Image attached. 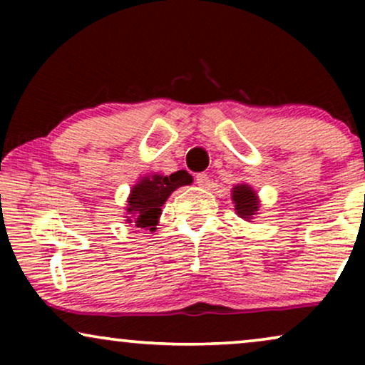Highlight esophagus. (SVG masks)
<instances>
[{
    "mask_svg": "<svg viewBox=\"0 0 365 365\" xmlns=\"http://www.w3.org/2000/svg\"><path fill=\"white\" fill-rule=\"evenodd\" d=\"M209 182H211V179H209V174H206V173L196 174V184H197V186L206 187V186H209Z\"/></svg>",
    "mask_w": 365,
    "mask_h": 365,
    "instance_id": "esophagus-1",
    "label": "esophagus"
}]
</instances>
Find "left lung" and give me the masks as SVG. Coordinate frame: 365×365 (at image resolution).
I'll return each instance as SVG.
<instances>
[{
	"instance_id": "8db88e82",
	"label": "left lung",
	"mask_w": 365,
	"mask_h": 365,
	"mask_svg": "<svg viewBox=\"0 0 365 365\" xmlns=\"http://www.w3.org/2000/svg\"><path fill=\"white\" fill-rule=\"evenodd\" d=\"M232 201L236 204V211L239 217L249 221L254 214L259 211V201L256 192L247 184H241L232 189Z\"/></svg>"
}]
</instances>
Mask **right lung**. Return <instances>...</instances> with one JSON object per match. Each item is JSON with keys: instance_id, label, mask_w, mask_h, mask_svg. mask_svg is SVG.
<instances>
[{"instance_id": "add662e5", "label": "right lung", "mask_w": 365, "mask_h": 365, "mask_svg": "<svg viewBox=\"0 0 365 365\" xmlns=\"http://www.w3.org/2000/svg\"><path fill=\"white\" fill-rule=\"evenodd\" d=\"M189 182H192V178L187 171H178L171 176L154 174L151 178H143L131 189V196L128 199V212L133 214L128 222H133L134 227L154 231L166 199L173 191Z\"/></svg>"}]
</instances>
